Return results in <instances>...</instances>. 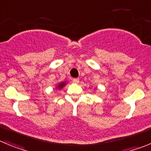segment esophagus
<instances>
[{"label": "esophagus", "instance_id": "34e87169", "mask_svg": "<svg viewBox=\"0 0 151 151\" xmlns=\"http://www.w3.org/2000/svg\"><path fill=\"white\" fill-rule=\"evenodd\" d=\"M73 82H74V83H78L79 82V78H73Z\"/></svg>", "mask_w": 151, "mask_h": 151}]
</instances>
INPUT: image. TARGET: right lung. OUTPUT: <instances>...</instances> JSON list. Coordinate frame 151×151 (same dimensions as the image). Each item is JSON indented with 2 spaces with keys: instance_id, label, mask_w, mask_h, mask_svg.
Returning <instances> with one entry per match:
<instances>
[{
  "instance_id": "add662e5",
  "label": "right lung",
  "mask_w": 151,
  "mask_h": 151,
  "mask_svg": "<svg viewBox=\"0 0 151 151\" xmlns=\"http://www.w3.org/2000/svg\"><path fill=\"white\" fill-rule=\"evenodd\" d=\"M65 85V82H62V83H60V85H58V88H63Z\"/></svg>"
}]
</instances>
